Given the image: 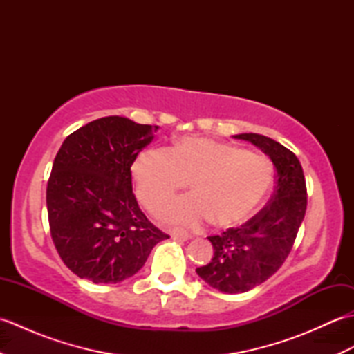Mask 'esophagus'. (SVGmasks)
<instances>
[{"instance_id":"esophagus-1","label":"esophagus","mask_w":354,"mask_h":354,"mask_svg":"<svg viewBox=\"0 0 354 354\" xmlns=\"http://www.w3.org/2000/svg\"><path fill=\"white\" fill-rule=\"evenodd\" d=\"M170 237L175 239V240H187V239H190V236L187 234L185 231H181V230H173L170 232Z\"/></svg>"}]
</instances>
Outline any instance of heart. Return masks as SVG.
<instances>
[{
  "instance_id": "obj_1",
  "label": "heart",
  "mask_w": 354,
  "mask_h": 354,
  "mask_svg": "<svg viewBox=\"0 0 354 354\" xmlns=\"http://www.w3.org/2000/svg\"><path fill=\"white\" fill-rule=\"evenodd\" d=\"M135 192L153 209L190 183L193 194L173 199L156 212L162 223L199 228L212 221L217 228L246 222L274 185L268 156L231 142L184 137L171 150L152 149L132 165Z\"/></svg>"
}]
</instances>
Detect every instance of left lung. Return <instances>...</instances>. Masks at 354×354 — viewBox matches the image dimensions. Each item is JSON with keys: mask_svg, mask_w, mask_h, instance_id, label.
<instances>
[{"mask_svg": "<svg viewBox=\"0 0 354 354\" xmlns=\"http://www.w3.org/2000/svg\"><path fill=\"white\" fill-rule=\"evenodd\" d=\"M252 142L275 165V190L265 208L240 228L208 237L214 255L198 275L225 293H243L266 281L281 268L295 242L306 207L307 190L303 167L295 153L260 133H239Z\"/></svg>", "mask_w": 354, "mask_h": 354, "instance_id": "1", "label": "left lung"}]
</instances>
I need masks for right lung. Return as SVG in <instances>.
I'll use <instances>...</instances> for the list:
<instances>
[{
    "instance_id": "add662e5",
    "label": "right lung",
    "mask_w": 354,
    "mask_h": 354,
    "mask_svg": "<svg viewBox=\"0 0 354 354\" xmlns=\"http://www.w3.org/2000/svg\"><path fill=\"white\" fill-rule=\"evenodd\" d=\"M158 126L103 117L65 138L53 162L47 209L53 243L74 274L120 283L169 239L149 222L132 193L131 165Z\"/></svg>"
}]
</instances>
